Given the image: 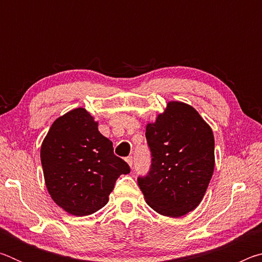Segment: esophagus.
<instances>
[{"mask_svg":"<svg viewBox=\"0 0 262 262\" xmlns=\"http://www.w3.org/2000/svg\"><path fill=\"white\" fill-rule=\"evenodd\" d=\"M126 162L128 163V165H129L130 167L133 166V157H132V156H129V157H127V158H126Z\"/></svg>","mask_w":262,"mask_h":262,"instance_id":"34e87169","label":"esophagus"}]
</instances>
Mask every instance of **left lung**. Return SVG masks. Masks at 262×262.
Instances as JSON below:
<instances>
[{"label":"left lung","mask_w":262,"mask_h":262,"mask_svg":"<svg viewBox=\"0 0 262 262\" xmlns=\"http://www.w3.org/2000/svg\"><path fill=\"white\" fill-rule=\"evenodd\" d=\"M151 166L139 183L145 201L158 214L180 217L202 201L215 166L210 126L198 111L170 101L145 129Z\"/></svg>","instance_id":"8db88e82"}]
</instances>
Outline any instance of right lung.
Here are the masks:
<instances>
[{"label":"right lung","mask_w":262,"mask_h":262,"mask_svg":"<svg viewBox=\"0 0 262 262\" xmlns=\"http://www.w3.org/2000/svg\"><path fill=\"white\" fill-rule=\"evenodd\" d=\"M48 193L57 206L74 216L101 209L129 165L115 156L113 143L98 130V122L78 107L53 122L40 149Z\"/></svg>","instance_id":"1"}]
</instances>
